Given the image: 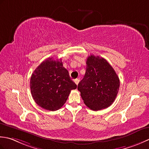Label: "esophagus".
Masks as SVG:
<instances>
[{
  "instance_id": "obj_1",
  "label": "esophagus",
  "mask_w": 149,
  "mask_h": 149,
  "mask_svg": "<svg viewBox=\"0 0 149 149\" xmlns=\"http://www.w3.org/2000/svg\"><path fill=\"white\" fill-rule=\"evenodd\" d=\"M79 81H80V79H79V78H77V79H75V80H74V82L77 85L78 84Z\"/></svg>"
}]
</instances>
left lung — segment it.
Here are the masks:
<instances>
[{"label": "left lung", "mask_w": 149, "mask_h": 149, "mask_svg": "<svg viewBox=\"0 0 149 149\" xmlns=\"http://www.w3.org/2000/svg\"><path fill=\"white\" fill-rule=\"evenodd\" d=\"M86 71L78 85L84 104L93 111L107 108L113 104L120 89V80L108 62L99 56L90 55Z\"/></svg>", "instance_id": "1"}]
</instances>
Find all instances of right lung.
<instances>
[{"label": "right lung", "instance_id": "1", "mask_svg": "<svg viewBox=\"0 0 149 149\" xmlns=\"http://www.w3.org/2000/svg\"><path fill=\"white\" fill-rule=\"evenodd\" d=\"M77 86L71 80L61 59L48 58L33 71L30 88L33 100L48 111L58 110L68 100L71 91Z\"/></svg>", "mask_w": 149, "mask_h": 149}]
</instances>
